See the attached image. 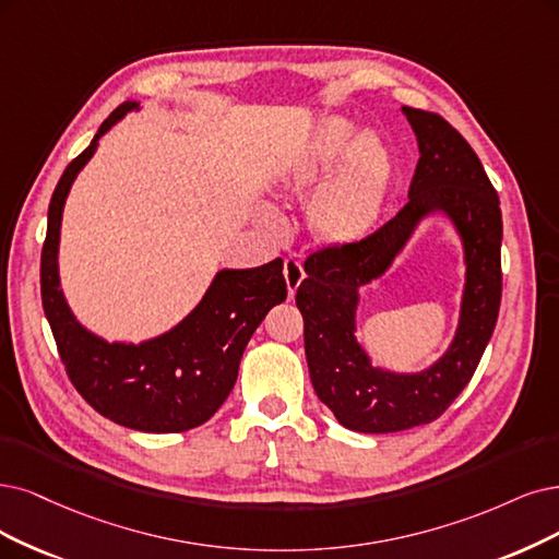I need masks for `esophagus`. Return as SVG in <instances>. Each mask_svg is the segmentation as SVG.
I'll use <instances>...</instances> for the list:
<instances>
[{"mask_svg": "<svg viewBox=\"0 0 559 559\" xmlns=\"http://www.w3.org/2000/svg\"><path fill=\"white\" fill-rule=\"evenodd\" d=\"M283 272H285V281H287V293H290V297H293L295 290L299 287V283L304 281V264H301L297 253L285 255Z\"/></svg>", "mask_w": 559, "mask_h": 559, "instance_id": "esophagus-1", "label": "esophagus"}]
</instances>
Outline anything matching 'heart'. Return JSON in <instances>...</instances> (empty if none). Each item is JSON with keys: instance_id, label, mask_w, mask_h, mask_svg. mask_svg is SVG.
<instances>
[{"instance_id": "obj_1", "label": "heart", "mask_w": 559, "mask_h": 559, "mask_svg": "<svg viewBox=\"0 0 559 559\" xmlns=\"http://www.w3.org/2000/svg\"><path fill=\"white\" fill-rule=\"evenodd\" d=\"M349 135H353V127L345 119H329L318 131L306 158L297 165L293 183L301 186L311 181L320 165L332 160L345 147ZM389 173L391 158L382 140L361 135L313 204L318 230L336 239L361 235L380 210Z\"/></svg>"}]
</instances>
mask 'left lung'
Returning <instances> with one entry per match:
<instances>
[{
  "label": "left lung",
  "instance_id": "1",
  "mask_svg": "<svg viewBox=\"0 0 559 559\" xmlns=\"http://www.w3.org/2000/svg\"><path fill=\"white\" fill-rule=\"evenodd\" d=\"M419 140L417 170L403 210L357 241L326 243L306 258L297 287L308 373L338 424L359 432H396L436 421L459 399L492 336L502 301V212L479 156L438 112L403 106ZM442 209L466 241L468 285L460 334L450 353L419 377L369 366L354 341L356 287L377 277L414 223Z\"/></svg>",
  "mask_w": 559,
  "mask_h": 559
}]
</instances>
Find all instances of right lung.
<instances>
[{
  "mask_svg": "<svg viewBox=\"0 0 559 559\" xmlns=\"http://www.w3.org/2000/svg\"><path fill=\"white\" fill-rule=\"evenodd\" d=\"M131 108L135 103L112 110L57 183L40 251V299L67 376L98 415L144 432H181L212 419L223 405L235 386L246 343L269 308L285 301L287 283L281 258L255 269H225L189 318L170 334L142 345H110L75 322L57 276L61 210L98 138Z\"/></svg>",
  "mask_w": 559,
  "mask_h": 559,
  "instance_id": "obj_1",
  "label": "right lung"
}]
</instances>
